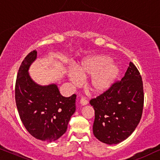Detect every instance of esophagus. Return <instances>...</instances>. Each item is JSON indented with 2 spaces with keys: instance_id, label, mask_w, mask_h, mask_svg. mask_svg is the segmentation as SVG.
Returning <instances> with one entry per match:
<instances>
[{
  "instance_id": "34e87169",
  "label": "esophagus",
  "mask_w": 160,
  "mask_h": 160,
  "mask_svg": "<svg viewBox=\"0 0 160 160\" xmlns=\"http://www.w3.org/2000/svg\"><path fill=\"white\" fill-rule=\"evenodd\" d=\"M80 103L82 105H86L88 103V102L87 101L86 99H85V98L82 97L81 99H80Z\"/></svg>"
}]
</instances>
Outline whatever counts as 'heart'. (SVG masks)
<instances>
[{
  "instance_id": "heart-1",
  "label": "heart",
  "mask_w": 160,
  "mask_h": 160,
  "mask_svg": "<svg viewBox=\"0 0 160 160\" xmlns=\"http://www.w3.org/2000/svg\"><path fill=\"white\" fill-rule=\"evenodd\" d=\"M118 74V68L111 59L105 55L89 57L77 68V72H71L69 78L74 83L80 82V77L90 75L88 88L91 92L101 93L110 88Z\"/></svg>"
}]
</instances>
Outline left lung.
<instances>
[{"label":"left lung","instance_id":"8db88e82","mask_svg":"<svg viewBox=\"0 0 160 160\" xmlns=\"http://www.w3.org/2000/svg\"><path fill=\"white\" fill-rule=\"evenodd\" d=\"M95 111L93 135L105 143L117 144L135 131L142 117L144 104L141 75L129 63L125 75L102 94L91 99Z\"/></svg>","mask_w":160,"mask_h":160}]
</instances>
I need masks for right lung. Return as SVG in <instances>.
<instances>
[{
	"mask_svg": "<svg viewBox=\"0 0 160 160\" xmlns=\"http://www.w3.org/2000/svg\"><path fill=\"white\" fill-rule=\"evenodd\" d=\"M32 50L19 68L15 83V101L19 116L31 135L47 142L55 141L66 132L75 112L76 94L64 97L56 85L41 86L30 78L28 68L37 58Z\"/></svg>",
	"mask_w": 160,
	"mask_h": 160,
	"instance_id": "right-lung-1",
	"label": "right lung"
}]
</instances>
